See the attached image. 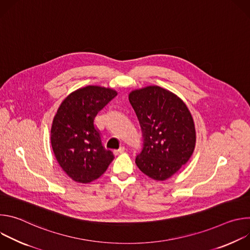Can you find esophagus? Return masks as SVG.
<instances>
[{"label":"esophagus","instance_id":"34e87169","mask_svg":"<svg viewBox=\"0 0 250 250\" xmlns=\"http://www.w3.org/2000/svg\"><path fill=\"white\" fill-rule=\"evenodd\" d=\"M125 146H121L119 149H116V150H114V154L115 155H119V154H121V153H123L124 151H125Z\"/></svg>","mask_w":250,"mask_h":250}]
</instances>
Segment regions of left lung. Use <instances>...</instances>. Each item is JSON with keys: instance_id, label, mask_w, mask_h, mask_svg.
<instances>
[{"instance_id": "1", "label": "left lung", "mask_w": 250, "mask_h": 250, "mask_svg": "<svg viewBox=\"0 0 250 250\" xmlns=\"http://www.w3.org/2000/svg\"><path fill=\"white\" fill-rule=\"evenodd\" d=\"M128 100L144 137L135 163L151 179L164 181L194 152L196 130L192 115L179 97L159 86L131 91Z\"/></svg>"}]
</instances>
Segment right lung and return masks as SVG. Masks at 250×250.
<instances>
[{
  "instance_id": "add662e5",
  "label": "right lung",
  "mask_w": 250,
  "mask_h": 250,
  "mask_svg": "<svg viewBox=\"0 0 250 250\" xmlns=\"http://www.w3.org/2000/svg\"><path fill=\"white\" fill-rule=\"evenodd\" d=\"M118 93L110 88L86 86L67 96L53 119L50 139L57 162L78 183H90L104 173L114 154L102 145L94 121Z\"/></svg>"
}]
</instances>
